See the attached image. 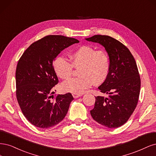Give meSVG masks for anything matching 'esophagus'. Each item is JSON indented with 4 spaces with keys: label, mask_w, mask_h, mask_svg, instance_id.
I'll return each mask as SVG.
<instances>
[{
    "label": "esophagus",
    "mask_w": 156,
    "mask_h": 156,
    "mask_svg": "<svg viewBox=\"0 0 156 156\" xmlns=\"http://www.w3.org/2000/svg\"><path fill=\"white\" fill-rule=\"evenodd\" d=\"M73 97L74 98H78L80 97H81L82 94H79V93H73Z\"/></svg>",
    "instance_id": "esophagus-1"
}]
</instances>
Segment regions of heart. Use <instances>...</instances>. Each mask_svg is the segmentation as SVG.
I'll list each match as a JSON object with an SVG mask.
<instances>
[{
	"label": "heart",
	"instance_id": "b5f03b06",
	"mask_svg": "<svg viewBox=\"0 0 156 156\" xmlns=\"http://www.w3.org/2000/svg\"><path fill=\"white\" fill-rule=\"evenodd\" d=\"M71 62L63 57H58L53 63V69L62 80L71 77L74 67L79 69V78H72L63 83L65 92L82 93L94 83H102L109 74L110 58L104 50H96L89 45H82L71 55Z\"/></svg>",
	"mask_w": 156,
	"mask_h": 156
}]
</instances>
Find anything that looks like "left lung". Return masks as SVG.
<instances>
[{
	"mask_svg": "<svg viewBox=\"0 0 156 156\" xmlns=\"http://www.w3.org/2000/svg\"><path fill=\"white\" fill-rule=\"evenodd\" d=\"M101 44L110 58L108 78L98 87L100 92L109 93L108 98L95 97L93 119L109 128L121 126L136 108L140 89V78L136 62L129 49L108 36L95 35L85 39Z\"/></svg>",
	"mask_w": 156,
	"mask_h": 156,
	"instance_id": "left-lung-1",
	"label": "left lung"
}]
</instances>
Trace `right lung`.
I'll use <instances>...</instances> for the list:
<instances>
[{"label":"right lung","mask_w":156,"mask_h":156,"mask_svg":"<svg viewBox=\"0 0 156 156\" xmlns=\"http://www.w3.org/2000/svg\"><path fill=\"white\" fill-rule=\"evenodd\" d=\"M76 39L48 35L33 43L17 63L16 97L24 116L35 126L51 128L65 118L74 99L71 93L55 94L59 82L53 69L54 58Z\"/></svg>","instance_id":"obj_1"}]
</instances>
